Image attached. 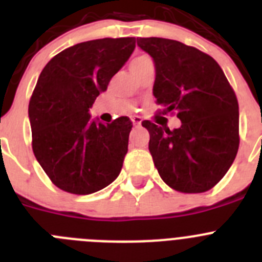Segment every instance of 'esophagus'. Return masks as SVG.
Returning <instances> with one entry per match:
<instances>
[{"label": "esophagus", "mask_w": 262, "mask_h": 262, "mask_svg": "<svg viewBox=\"0 0 262 262\" xmlns=\"http://www.w3.org/2000/svg\"><path fill=\"white\" fill-rule=\"evenodd\" d=\"M131 120H133L134 126H140V123H142V117H139V115H134V117L131 118Z\"/></svg>", "instance_id": "esophagus-1"}]
</instances>
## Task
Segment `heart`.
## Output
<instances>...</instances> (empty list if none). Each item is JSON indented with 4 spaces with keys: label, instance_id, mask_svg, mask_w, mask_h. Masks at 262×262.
<instances>
[{
    "label": "heart",
    "instance_id": "b5f03b06",
    "mask_svg": "<svg viewBox=\"0 0 262 262\" xmlns=\"http://www.w3.org/2000/svg\"><path fill=\"white\" fill-rule=\"evenodd\" d=\"M148 61H152L151 57L145 56V55H140V56L135 57V59L131 61V67H136V66H140V64H144V62Z\"/></svg>",
    "mask_w": 262,
    "mask_h": 262
}]
</instances>
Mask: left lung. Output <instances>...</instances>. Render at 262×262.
Here are the masks:
<instances>
[{"label": "left lung", "instance_id": "8db88e82", "mask_svg": "<svg viewBox=\"0 0 262 262\" xmlns=\"http://www.w3.org/2000/svg\"><path fill=\"white\" fill-rule=\"evenodd\" d=\"M154 57V96L161 114H177L181 127L169 129L143 120L160 177L181 193H203L221 181L239 149V103L221 66L181 41L138 38Z\"/></svg>", "mask_w": 262, "mask_h": 262}]
</instances>
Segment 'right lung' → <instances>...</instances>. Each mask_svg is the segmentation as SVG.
<instances>
[{
  "label": "right lung",
  "mask_w": 262,
  "mask_h": 262,
  "mask_svg": "<svg viewBox=\"0 0 262 262\" xmlns=\"http://www.w3.org/2000/svg\"><path fill=\"white\" fill-rule=\"evenodd\" d=\"M135 48V38L84 41L53 56L29 103L32 151L53 185L71 194L101 190L119 176L133 122L90 120L89 107Z\"/></svg>",
  "instance_id": "obj_1"
}]
</instances>
